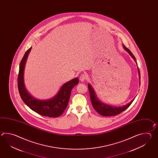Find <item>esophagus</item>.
<instances>
[{"label": "esophagus", "mask_w": 158, "mask_h": 158, "mask_svg": "<svg viewBox=\"0 0 158 158\" xmlns=\"http://www.w3.org/2000/svg\"><path fill=\"white\" fill-rule=\"evenodd\" d=\"M87 78V76L85 74H82L80 77V80L81 82H84V81L86 80V79Z\"/></svg>", "instance_id": "34e87169"}]
</instances>
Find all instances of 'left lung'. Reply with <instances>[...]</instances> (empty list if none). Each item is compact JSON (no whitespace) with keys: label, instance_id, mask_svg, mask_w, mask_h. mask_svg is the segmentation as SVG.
Wrapping results in <instances>:
<instances>
[{"label":"left lung","instance_id":"left-lung-1","mask_svg":"<svg viewBox=\"0 0 158 158\" xmlns=\"http://www.w3.org/2000/svg\"><path fill=\"white\" fill-rule=\"evenodd\" d=\"M123 47H124L125 50L127 51L128 53L129 54V55L131 56V57L134 59V61L136 62L135 57H134L133 54L131 53V51L129 50L128 48L125 47L124 45H123ZM138 73H139V79H140V72H139L138 68ZM88 89H89V93H90L91 104H92V106L94 108V110L97 111L99 114H101L102 116H115L116 114H120L123 111L125 110L127 108H128L131 106V104L132 103V102H133L134 99H135V98H134L133 99H132V101L127 105H125V106H123L122 107H114V106H112L104 104V103H102V102L99 101L97 97L94 89H93V87H91L90 84H88Z\"/></svg>","mask_w":158,"mask_h":158}]
</instances>
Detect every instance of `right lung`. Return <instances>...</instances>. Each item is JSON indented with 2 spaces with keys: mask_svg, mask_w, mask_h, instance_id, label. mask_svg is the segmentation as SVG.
<instances>
[{
  "mask_svg": "<svg viewBox=\"0 0 158 158\" xmlns=\"http://www.w3.org/2000/svg\"><path fill=\"white\" fill-rule=\"evenodd\" d=\"M31 49V47L25 52L20 64L17 81L19 94L26 105L37 114L44 116L57 118L63 114L67 107L71 90L78 84V78H75L63 84L57 94L50 99L40 100L33 97L27 91L24 80L25 65Z\"/></svg>",
  "mask_w": 158,
  "mask_h": 158,
  "instance_id": "add662e5",
  "label": "right lung"
}]
</instances>
